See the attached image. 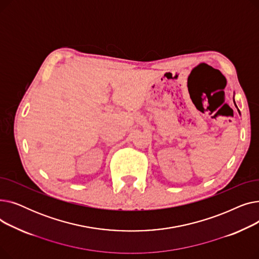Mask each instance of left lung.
I'll list each match as a JSON object with an SVG mask.
<instances>
[{
    "mask_svg": "<svg viewBox=\"0 0 259 259\" xmlns=\"http://www.w3.org/2000/svg\"><path fill=\"white\" fill-rule=\"evenodd\" d=\"M233 101H234V98H233ZM234 105H235V107L237 108V106H236V104H235V101H234ZM237 110H238V108H237ZM238 113L240 114V111H239V110H238Z\"/></svg>",
    "mask_w": 259,
    "mask_h": 259,
    "instance_id": "obj_1",
    "label": "left lung"
}]
</instances>
